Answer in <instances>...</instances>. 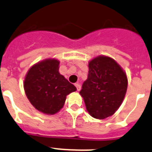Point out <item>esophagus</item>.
Segmentation results:
<instances>
[{
	"mask_svg": "<svg viewBox=\"0 0 152 152\" xmlns=\"http://www.w3.org/2000/svg\"><path fill=\"white\" fill-rule=\"evenodd\" d=\"M75 86L76 87V89H77V91H80L81 89V86L80 85L79 83H75Z\"/></svg>",
	"mask_w": 152,
	"mask_h": 152,
	"instance_id": "34e87169",
	"label": "esophagus"
}]
</instances>
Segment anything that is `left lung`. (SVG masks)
I'll use <instances>...</instances> for the list:
<instances>
[{
  "label": "left lung",
  "mask_w": 152,
  "mask_h": 152,
  "mask_svg": "<svg viewBox=\"0 0 152 152\" xmlns=\"http://www.w3.org/2000/svg\"><path fill=\"white\" fill-rule=\"evenodd\" d=\"M126 73L117 62L99 56L89 62V74L80 94L92 117L98 119L113 115L122 103L127 91Z\"/></svg>",
  "instance_id": "8db88e82"
}]
</instances>
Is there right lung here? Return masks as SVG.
<instances>
[{
    "label": "right lung",
    "instance_id": "obj_1",
    "mask_svg": "<svg viewBox=\"0 0 152 152\" xmlns=\"http://www.w3.org/2000/svg\"><path fill=\"white\" fill-rule=\"evenodd\" d=\"M60 61L47 59L34 64L25 76L23 88L34 107L47 115L58 113L65 103L66 96L76 90L59 72Z\"/></svg>",
    "mask_w": 152,
    "mask_h": 152
}]
</instances>
